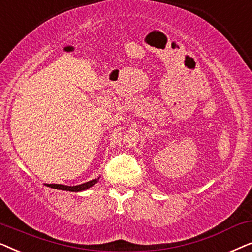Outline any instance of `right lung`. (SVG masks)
<instances>
[{"mask_svg":"<svg viewBox=\"0 0 252 252\" xmlns=\"http://www.w3.org/2000/svg\"><path fill=\"white\" fill-rule=\"evenodd\" d=\"M99 180V177L96 179H93L91 181L85 182V184L78 185V186H65V185H58V184H46V186L54 189H58V190H66V191H73V192H79V191H84L87 190L88 188H91L94 186L95 184H97Z\"/></svg>","mask_w":252,"mask_h":252,"instance_id":"obj_1","label":"right lung"}]
</instances>
